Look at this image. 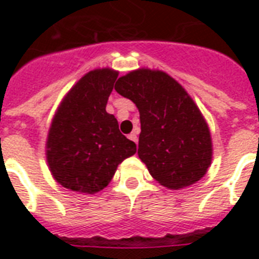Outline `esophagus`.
Here are the masks:
<instances>
[{
    "label": "esophagus",
    "instance_id": "esophagus-1",
    "mask_svg": "<svg viewBox=\"0 0 259 259\" xmlns=\"http://www.w3.org/2000/svg\"><path fill=\"white\" fill-rule=\"evenodd\" d=\"M129 140H132V141L136 142V144H137V141H138L137 134H136V133H130V134H129Z\"/></svg>",
    "mask_w": 259,
    "mask_h": 259
}]
</instances>
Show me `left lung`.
Returning <instances> with one entry per match:
<instances>
[{
    "label": "left lung",
    "instance_id": "obj_1",
    "mask_svg": "<svg viewBox=\"0 0 259 259\" xmlns=\"http://www.w3.org/2000/svg\"><path fill=\"white\" fill-rule=\"evenodd\" d=\"M114 89L140 111L138 157L154 180L169 189L200 180L212 161V140L184 87L164 71L138 68L121 76Z\"/></svg>",
    "mask_w": 259,
    "mask_h": 259
}]
</instances>
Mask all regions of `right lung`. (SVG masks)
I'll return each mask as SVG.
<instances>
[{"label": "right lung", "instance_id": "right-lung-1", "mask_svg": "<svg viewBox=\"0 0 259 259\" xmlns=\"http://www.w3.org/2000/svg\"><path fill=\"white\" fill-rule=\"evenodd\" d=\"M118 71L97 68L75 83L60 102L46 144L47 164L64 188L97 193L109 185L118 165L136 153V144L118 129L106 105Z\"/></svg>", "mask_w": 259, "mask_h": 259}]
</instances>
